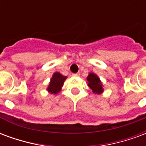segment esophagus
I'll use <instances>...</instances> for the list:
<instances>
[{"label": "esophagus", "instance_id": "obj_1", "mask_svg": "<svg viewBox=\"0 0 146 146\" xmlns=\"http://www.w3.org/2000/svg\"><path fill=\"white\" fill-rule=\"evenodd\" d=\"M80 73H73V76H80Z\"/></svg>", "mask_w": 146, "mask_h": 146}]
</instances>
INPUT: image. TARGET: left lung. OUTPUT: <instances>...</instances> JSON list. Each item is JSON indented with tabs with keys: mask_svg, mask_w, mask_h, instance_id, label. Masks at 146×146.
<instances>
[{
	"mask_svg": "<svg viewBox=\"0 0 146 146\" xmlns=\"http://www.w3.org/2000/svg\"><path fill=\"white\" fill-rule=\"evenodd\" d=\"M87 80H88V85L91 88L93 93L97 94V95H100L102 93H103L104 89H103V85L102 83L101 80L99 79L95 73H90L88 76L87 77Z\"/></svg>",
	"mask_w": 146,
	"mask_h": 146,
	"instance_id": "left-lung-1",
	"label": "left lung"
}]
</instances>
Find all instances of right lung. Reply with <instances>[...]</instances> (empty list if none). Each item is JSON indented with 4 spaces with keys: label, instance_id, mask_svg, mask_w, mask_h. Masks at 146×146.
<instances>
[{
    "label": "right lung",
    "instance_id": "right-lung-1",
    "mask_svg": "<svg viewBox=\"0 0 146 146\" xmlns=\"http://www.w3.org/2000/svg\"><path fill=\"white\" fill-rule=\"evenodd\" d=\"M66 78L67 76H63L62 74H61L58 72L54 73L50 80L49 84L47 88V91L52 95L58 94L62 90V88L64 82L66 80Z\"/></svg>",
    "mask_w": 146,
    "mask_h": 146
}]
</instances>
